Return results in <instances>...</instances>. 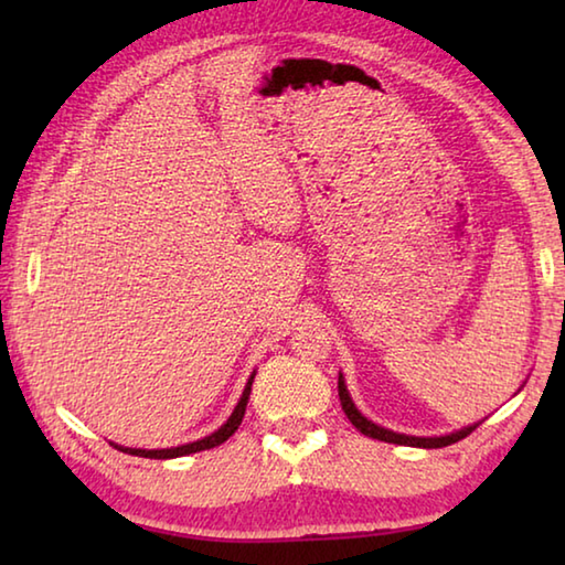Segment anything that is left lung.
I'll return each instance as SVG.
<instances>
[{
    "label": "left lung",
    "instance_id": "8db88e82",
    "mask_svg": "<svg viewBox=\"0 0 565 565\" xmlns=\"http://www.w3.org/2000/svg\"><path fill=\"white\" fill-rule=\"evenodd\" d=\"M339 398H341V408L343 414L349 416V420L353 426L359 428L363 436L369 438H379V441H386V444H398V446H416V448H444V446H451L456 441H461L468 434L473 431L478 424L471 426H463L458 428V431L451 434H444V436H408V434H398V431H391V428H384L374 424V420L366 418L353 404V398L347 388V381H343V374H339Z\"/></svg>",
    "mask_w": 565,
    "mask_h": 565
}]
</instances>
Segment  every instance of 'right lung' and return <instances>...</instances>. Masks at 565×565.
<instances>
[{
	"label": "right lung",
	"mask_w": 565,
	"mask_h": 565,
	"mask_svg": "<svg viewBox=\"0 0 565 565\" xmlns=\"http://www.w3.org/2000/svg\"><path fill=\"white\" fill-rule=\"evenodd\" d=\"M254 376L256 371H252V376H248L246 386L242 391V398H238V404L234 406L232 416H228L222 426L216 428L214 434H209L204 438H199V441H191V444H184V446H171V448H129V446H119L114 444V448H119V451L124 454H131V456H141V458H179V456H186V454H196V451H206V448H214L218 444H224L228 436H232L238 424H242L244 418V411H246V404H248V394H252V384H254Z\"/></svg>",
	"instance_id": "obj_1"
}]
</instances>
